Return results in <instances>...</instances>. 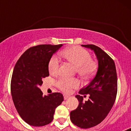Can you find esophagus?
Segmentation results:
<instances>
[{
	"instance_id": "esophagus-1",
	"label": "esophagus",
	"mask_w": 131,
	"mask_h": 131,
	"mask_svg": "<svg viewBox=\"0 0 131 131\" xmlns=\"http://www.w3.org/2000/svg\"><path fill=\"white\" fill-rule=\"evenodd\" d=\"M69 97V96L66 95V94H63V98H64V100H67L68 98Z\"/></svg>"
}]
</instances>
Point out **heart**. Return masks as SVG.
Instances as JSON below:
<instances>
[{
    "instance_id": "heart-1",
    "label": "heart",
    "mask_w": 131,
    "mask_h": 131,
    "mask_svg": "<svg viewBox=\"0 0 131 131\" xmlns=\"http://www.w3.org/2000/svg\"><path fill=\"white\" fill-rule=\"evenodd\" d=\"M60 55L75 66V71L82 79L90 78L93 75L96 68L95 62L91 58V55L86 50L79 47H68L60 52ZM59 60L52 56L48 63V71L55 74L59 68ZM78 81L75 78H62L56 83L57 86L64 92H69L73 88L78 86Z\"/></svg>"
}]
</instances>
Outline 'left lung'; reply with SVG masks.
I'll return each mask as SVG.
<instances>
[{
	"instance_id": "8db88e82",
	"label": "left lung",
	"mask_w": 131,
	"mask_h": 131,
	"mask_svg": "<svg viewBox=\"0 0 131 131\" xmlns=\"http://www.w3.org/2000/svg\"><path fill=\"white\" fill-rule=\"evenodd\" d=\"M83 47L92 50L98 61L96 75L75 97L79 100L77 109L70 112L71 122L82 129L97 125L104 119L115 101L117 92V77L115 62L100 47L94 45ZM89 94L88 101L83 103L82 95Z\"/></svg>"
}]
</instances>
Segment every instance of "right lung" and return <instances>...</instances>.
<instances>
[{
	"mask_svg": "<svg viewBox=\"0 0 131 131\" xmlns=\"http://www.w3.org/2000/svg\"><path fill=\"white\" fill-rule=\"evenodd\" d=\"M62 45H40L27 49L14 68L11 94L16 110L22 119L35 127L51 123L56 108L63 101L60 92L42 95L39 86L48 77V63Z\"/></svg>",
	"mask_w": 131,
	"mask_h": 131,
	"instance_id": "add662e5",
	"label": "right lung"
}]
</instances>
